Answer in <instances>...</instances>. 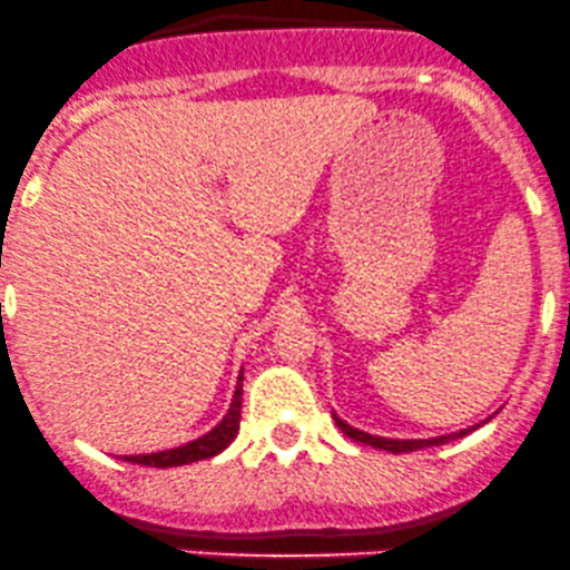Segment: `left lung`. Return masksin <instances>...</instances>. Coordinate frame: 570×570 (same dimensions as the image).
<instances>
[{"label": "left lung", "mask_w": 570, "mask_h": 570, "mask_svg": "<svg viewBox=\"0 0 570 570\" xmlns=\"http://www.w3.org/2000/svg\"><path fill=\"white\" fill-rule=\"evenodd\" d=\"M336 426H340L342 432L347 434L351 440H356V443H364V445H372V449H381V451H391V454H407V451H419V449H430V445H443L449 443V440L454 438H464L468 432L473 430H462V432H454V434H443V438H430V440H389V438H375V434H366L361 430H353L351 424H345L342 419H336Z\"/></svg>", "instance_id": "left-lung-1"}]
</instances>
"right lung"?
Wrapping results in <instances>:
<instances>
[{"instance_id":"right-lung-1","label":"right lung","mask_w":570,"mask_h":570,"mask_svg":"<svg viewBox=\"0 0 570 570\" xmlns=\"http://www.w3.org/2000/svg\"><path fill=\"white\" fill-rule=\"evenodd\" d=\"M242 381H244V377L238 375L234 402H230V410L225 413V419L219 421V424L214 426L212 432H206L204 438L193 440V443H187V445H179V449L157 451V454L125 456L127 462L146 464V468H176V464L198 462V459H209L214 454H219L223 449H228L230 440H234L236 432H238V421H242Z\"/></svg>"}]
</instances>
